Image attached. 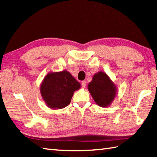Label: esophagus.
Here are the masks:
<instances>
[{
  "label": "esophagus",
  "mask_w": 157,
  "mask_h": 157,
  "mask_svg": "<svg viewBox=\"0 0 157 157\" xmlns=\"http://www.w3.org/2000/svg\"><path fill=\"white\" fill-rule=\"evenodd\" d=\"M86 81H82V88H85L86 87Z\"/></svg>",
  "instance_id": "esophagus-1"
}]
</instances>
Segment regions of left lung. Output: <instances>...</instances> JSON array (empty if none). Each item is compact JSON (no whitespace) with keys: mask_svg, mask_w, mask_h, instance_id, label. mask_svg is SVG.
Returning a JSON list of instances; mask_svg holds the SVG:
<instances>
[{"mask_svg":"<svg viewBox=\"0 0 157 157\" xmlns=\"http://www.w3.org/2000/svg\"><path fill=\"white\" fill-rule=\"evenodd\" d=\"M88 89L93 99L101 107H108L117 95V87L105 72L95 73Z\"/></svg>","mask_w":157,"mask_h":157,"instance_id":"8db88e82","label":"left lung"}]
</instances>
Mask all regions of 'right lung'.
Segmentation results:
<instances>
[{
	"label": "right lung",
	"instance_id": "add662e5",
	"mask_svg": "<svg viewBox=\"0 0 157 157\" xmlns=\"http://www.w3.org/2000/svg\"><path fill=\"white\" fill-rule=\"evenodd\" d=\"M80 87V84L66 70L50 72L40 85V94L49 108L61 109L70 104L73 93Z\"/></svg>",
	"mask_w": 157,
	"mask_h": 157
}]
</instances>
